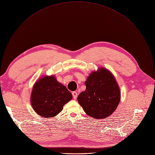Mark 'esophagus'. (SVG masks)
Here are the masks:
<instances>
[{
  "label": "esophagus",
  "mask_w": 155,
  "mask_h": 155,
  "mask_svg": "<svg viewBox=\"0 0 155 155\" xmlns=\"http://www.w3.org/2000/svg\"><path fill=\"white\" fill-rule=\"evenodd\" d=\"M72 95H73V97L74 98L75 100H76V99H77V96H78L77 93L74 91V92H73V93H72Z\"/></svg>",
  "instance_id": "1"
}]
</instances>
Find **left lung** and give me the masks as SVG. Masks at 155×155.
Masks as SVG:
<instances>
[{"label":"left lung","instance_id":"obj_1","mask_svg":"<svg viewBox=\"0 0 155 155\" xmlns=\"http://www.w3.org/2000/svg\"><path fill=\"white\" fill-rule=\"evenodd\" d=\"M85 83L86 90L77 97L84 111L96 119L110 116L120 100V88L114 75L107 68L100 67L89 75Z\"/></svg>","mask_w":155,"mask_h":155}]
</instances>
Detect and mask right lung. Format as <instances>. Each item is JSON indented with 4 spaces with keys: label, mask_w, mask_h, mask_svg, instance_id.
<instances>
[{
    "label": "right lung",
    "mask_w": 155,
    "mask_h": 155,
    "mask_svg": "<svg viewBox=\"0 0 155 155\" xmlns=\"http://www.w3.org/2000/svg\"><path fill=\"white\" fill-rule=\"evenodd\" d=\"M72 99V94L54 75H45L34 84L30 97L33 109L45 118L53 117Z\"/></svg>",
    "instance_id": "right-lung-1"
}]
</instances>
